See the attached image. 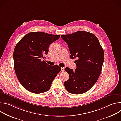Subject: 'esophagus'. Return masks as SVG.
<instances>
[{"label":"esophagus","mask_w":121,"mask_h":121,"mask_svg":"<svg viewBox=\"0 0 121 121\" xmlns=\"http://www.w3.org/2000/svg\"><path fill=\"white\" fill-rule=\"evenodd\" d=\"M61 39V38H60V40ZM60 65L61 66V69H62V70H64V67L63 66V65L62 64H60Z\"/></svg>","instance_id":"1"}]
</instances>
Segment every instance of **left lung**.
<instances>
[{
  "instance_id": "obj_1",
  "label": "left lung",
  "mask_w": 121,
  "mask_h": 121,
  "mask_svg": "<svg viewBox=\"0 0 121 121\" xmlns=\"http://www.w3.org/2000/svg\"><path fill=\"white\" fill-rule=\"evenodd\" d=\"M60 35L43 32L28 33L17 43L13 53L14 69L20 83L30 92L39 94L49 90L61 71L58 65L44 60L49 45Z\"/></svg>"
}]
</instances>
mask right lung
I'll return each instance as SVG.
<instances>
[{"mask_svg":"<svg viewBox=\"0 0 121 121\" xmlns=\"http://www.w3.org/2000/svg\"><path fill=\"white\" fill-rule=\"evenodd\" d=\"M68 44L77 68L75 71L66 69L69 78L64 82L67 91L80 94L90 90L97 82L104 62V52L96 36L93 34L78 31L61 36Z\"/></svg>","mask_w":121,"mask_h":121,"instance_id":"1","label":"right lung"}]
</instances>
